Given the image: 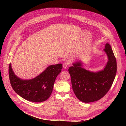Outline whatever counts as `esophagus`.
<instances>
[{
    "label": "esophagus",
    "mask_w": 126,
    "mask_h": 126,
    "mask_svg": "<svg viewBox=\"0 0 126 126\" xmlns=\"http://www.w3.org/2000/svg\"><path fill=\"white\" fill-rule=\"evenodd\" d=\"M68 64L67 63H66V62H64V63H63V67L64 68H66L68 67Z\"/></svg>",
    "instance_id": "34e87169"
}]
</instances>
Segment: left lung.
<instances>
[{
  "label": "left lung",
  "instance_id": "obj_1",
  "mask_svg": "<svg viewBox=\"0 0 126 126\" xmlns=\"http://www.w3.org/2000/svg\"><path fill=\"white\" fill-rule=\"evenodd\" d=\"M104 51L108 62L103 69L91 71L83 67V63L77 61L69 68L73 91L79 100L84 103L98 101L107 92L114 80L117 70L116 60L111 45L106 43Z\"/></svg>",
  "mask_w": 126,
  "mask_h": 126
}]
</instances>
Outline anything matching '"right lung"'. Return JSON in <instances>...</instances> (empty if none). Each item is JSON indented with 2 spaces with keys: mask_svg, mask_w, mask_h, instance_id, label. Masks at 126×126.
Segmentation results:
<instances>
[{
  "mask_svg": "<svg viewBox=\"0 0 126 126\" xmlns=\"http://www.w3.org/2000/svg\"><path fill=\"white\" fill-rule=\"evenodd\" d=\"M9 75L12 87L16 93L32 102H42L49 98L57 76L62 69V64L51 65L36 77L23 80L18 77L9 65Z\"/></svg>",
  "mask_w": 126,
  "mask_h": 126,
  "instance_id": "right-lung-1",
  "label": "right lung"
}]
</instances>
